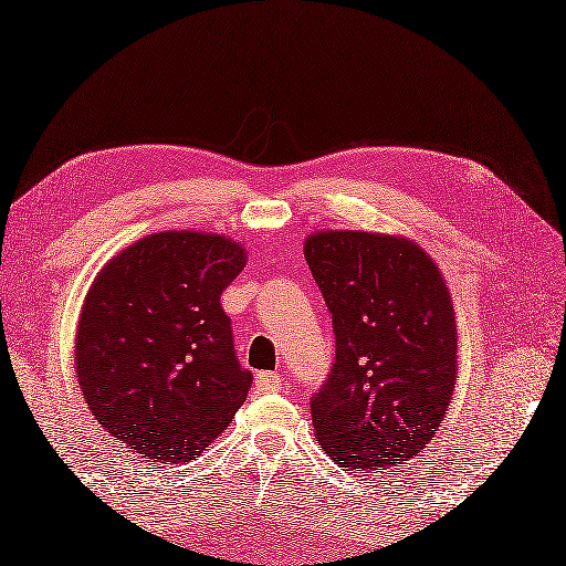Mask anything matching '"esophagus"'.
Returning <instances> with one entry per match:
<instances>
[{
	"label": "esophagus",
	"instance_id": "esophagus-1",
	"mask_svg": "<svg viewBox=\"0 0 566 566\" xmlns=\"http://www.w3.org/2000/svg\"><path fill=\"white\" fill-rule=\"evenodd\" d=\"M254 388L259 392H276L281 388V376L279 374H269V371H259L254 376Z\"/></svg>",
	"mask_w": 566,
	"mask_h": 566
}]
</instances>
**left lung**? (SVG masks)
<instances>
[{
    "instance_id": "left-lung-1",
    "label": "left lung",
    "mask_w": 566,
    "mask_h": 566,
    "mask_svg": "<svg viewBox=\"0 0 566 566\" xmlns=\"http://www.w3.org/2000/svg\"><path fill=\"white\" fill-rule=\"evenodd\" d=\"M304 259L326 300L335 364L312 397L314 431L353 473L405 464L448 415L457 326L442 273L417 242L318 231Z\"/></svg>"
}]
</instances>
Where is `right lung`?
Returning <instances> with one entry per match:
<instances>
[{
  "mask_svg": "<svg viewBox=\"0 0 566 566\" xmlns=\"http://www.w3.org/2000/svg\"><path fill=\"white\" fill-rule=\"evenodd\" d=\"M248 254L226 235L151 233L87 290L75 374L106 433L145 462L182 464L231 423L252 386L221 310Z\"/></svg>",
  "mask_w": 566,
  "mask_h": 566,
  "instance_id": "right-lung-1",
  "label": "right lung"
}]
</instances>
